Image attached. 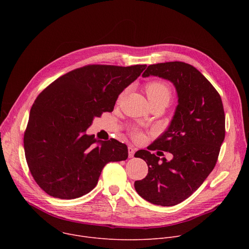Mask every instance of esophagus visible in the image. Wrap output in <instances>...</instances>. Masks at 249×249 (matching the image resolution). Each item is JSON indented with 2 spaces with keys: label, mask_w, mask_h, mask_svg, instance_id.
<instances>
[{
  "label": "esophagus",
  "mask_w": 249,
  "mask_h": 249,
  "mask_svg": "<svg viewBox=\"0 0 249 249\" xmlns=\"http://www.w3.org/2000/svg\"><path fill=\"white\" fill-rule=\"evenodd\" d=\"M135 152H136V149L133 148V147H129L128 148V153H129V158H133L134 155H135Z\"/></svg>",
  "instance_id": "34e87169"
}]
</instances>
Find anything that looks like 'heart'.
Instances as JSON below:
<instances>
[{"label": "heart", "mask_w": 249, "mask_h": 249, "mask_svg": "<svg viewBox=\"0 0 249 249\" xmlns=\"http://www.w3.org/2000/svg\"><path fill=\"white\" fill-rule=\"evenodd\" d=\"M147 95L151 102L159 100V99H167L170 98V89L169 87L162 82L160 81H153L146 85L145 87ZM133 136L137 140L143 139V135H142L138 131L133 132Z\"/></svg>", "instance_id": "obj_1"}]
</instances>
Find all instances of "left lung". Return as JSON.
<instances>
[{"mask_svg": "<svg viewBox=\"0 0 249 249\" xmlns=\"http://www.w3.org/2000/svg\"><path fill=\"white\" fill-rule=\"evenodd\" d=\"M159 77L173 84L178 104L166 131L148 150L169 152L167 161L146 150L148 174L134 183L137 193L160 206L181 203L196 191L214 169L225 139V112L215 88L193 66L184 62L150 65L142 75Z\"/></svg>", "mask_w": 249, "mask_h": 249, "instance_id": "obj_1", "label": "left lung"}]
</instances>
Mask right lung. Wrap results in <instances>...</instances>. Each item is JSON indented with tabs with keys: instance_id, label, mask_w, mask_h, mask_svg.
<instances>
[{
	"instance_id": "add662e5",
	"label": "right lung",
	"mask_w": 249,
	"mask_h": 249,
	"mask_svg": "<svg viewBox=\"0 0 249 249\" xmlns=\"http://www.w3.org/2000/svg\"><path fill=\"white\" fill-rule=\"evenodd\" d=\"M147 65H89L54 81L35 99L24 133L27 165L47 194L75 199L90 192L102 168L128 158L125 144L86 132L94 117L113 111L118 95Z\"/></svg>"
}]
</instances>
